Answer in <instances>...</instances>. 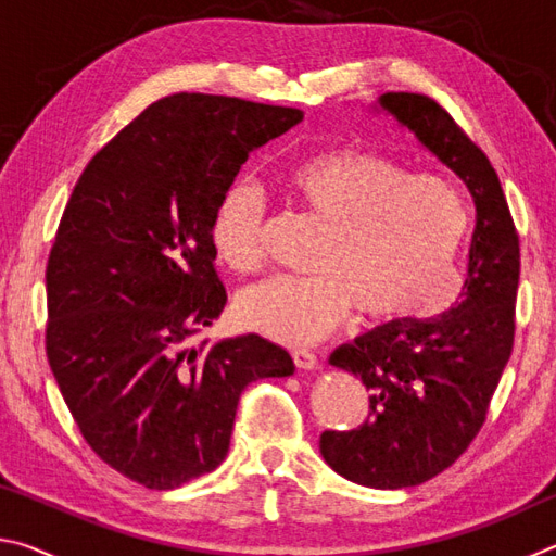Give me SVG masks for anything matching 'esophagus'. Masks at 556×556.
Returning a JSON list of instances; mask_svg holds the SVG:
<instances>
[{
  "mask_svg": "<svg viewBox=\"0 0 556 556\" xmlns=\"http://www.w3.org/2000/svg\"><path fill=\"white\" fill-rule=\"evenodd\" d=\"M291 357H294L299 370H316L318 368V357L312 351H306V348H296V351L291 353Z\"/></svg>",
  "mask_w": 556,
  "mask_h": 556,
  "instance_id": "1",
  "label": "esophagus"
}]
</instances>
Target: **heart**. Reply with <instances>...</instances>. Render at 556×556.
<instances>
[{
  "mask_svg": "<svg viewBox=\"0 0 556 556\" xmlns=\"http://www.w3.org/2000/svg\"><path fill=\"white\" fill-rule=\"evenodd\" d=\"M291 199L328 223L314 277H275L244 291L242 324L281 343H312L355 304L370 318H429L456 299L466 208L454 186L407 174L357 147L308 154L285 172ZM265 199L248 178L223 188L211 218L218 257L235 271L262 267Z\"/></svg>",
  "mask_w": 556,
  "mask_h": 556,
  "instance_id": "obj_1",
  "label": "heart"
}]
</instances>
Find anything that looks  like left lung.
Listing matches in <instances>:
<instances>
[{
	"mask_svg": "<svg viewBox=\"0 0 556 556\" xmlns=\"http://www.w3.org/2000/svg\"><path fill=\"white\" fill-rule=\"evenodd\" d=\"M372 112L412 131L476 203L458 304L434 318H394L328 357L370 390V414L353 431H324V460L357 485L397 491L448 468L483 427L513 353L520 240L495 168L446 110L414 92H384Z\"/></svg>",
	"mask_w": 556,
	"mask_h": 556,
	"instance_id": "obj_1",
	"label": "left lung"
}]
</instances>
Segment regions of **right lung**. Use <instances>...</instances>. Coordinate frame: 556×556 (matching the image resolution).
Listing matches in <instances>:
<instances>
[{
    "mask_svg": "<svg viewBox=\"0 0 556 556\" xmlns=\"http://www.w3.org/2000/svg\"><path fill=\"white\" fill-rule=\"evenodd\" d=\"M294 108L178 92L92 156L55 235L46 353L90 448L172 491L223 464L242 390L294 361L257 333L191 345L220 316L211 218L248 156Z\"/></svg>",
    "mask_w": 556,
    "mask_h": 556,
    "instance_id": "obj_1",
    "label": "right lung"
}]
</instances>
